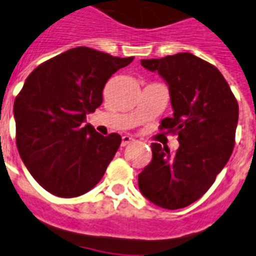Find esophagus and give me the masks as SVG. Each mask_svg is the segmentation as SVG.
<instances>
[{"label":"esophagus","instance_id":"1","mask_svg":"<svg viewBox=\"0 0 256 256\" xmlns=\"http://www.w3.org/2000/svg\"><path fill=\"white\" fill-rule=\"evenodd\" d=\"M134 141V138H132L130 136H123L122 137V146H126V145H130V142H133Z\"/></svg>","mask_w":256,"mask_h":256}]
</instances>
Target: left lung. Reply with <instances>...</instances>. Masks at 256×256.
<instances>
[{"label":"left lung","instance_id":"8db88e82","mask_svg":"<svg viewBox=\"0 0 256 256\" xmlns=\"http://www.w3.org/2000/svg\"><path fill=\"white\" fill-rule=\"evenodd\" d=\"M168 86L172 116L161 130L178 134L179 148L153 142L150 164L138 174L144 198L164 209L199 200L225 168L234 148L238 103L216 66L190 52L141 60Z\"/></svg>","mask_w":256,"mask_h":256}]
</instances>
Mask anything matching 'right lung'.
Wrapping results in <instances>:
<instances>
[{
    "label": "right lung",
    "instance_id": "add662e5",
    "mask_svg": "<svg viewBox=\"0 0 256 256\" xmlns=\"http://www.w3.org/2000/svg\"><path fill=\"white\" fill-rule=\"evenodd\" d=\"M132 61L77 47L27 77L14 102L16 146L30 174L52 195H84L104 175L122 137L102 136L86 115L102 104L108 78Z\"/></svg>",
    "mask_w": 256,
    "mask_h": 256
}]
</instances>
